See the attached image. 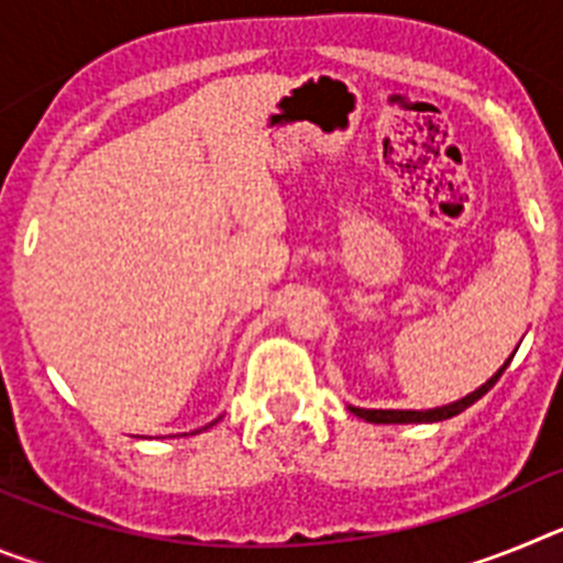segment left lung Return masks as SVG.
Returning <instances> with one entry per match:
<instances>
[{"mask_svg": "<svg viewBox=\"0 0 563 563\" xmlns=\"http://www.w3.org/2000/svg\"><path fill=\"white\" fill-rule=\"evenodd\" d=\"M514 361V357H507V363ZM507 363L501 366L499 372H496L494 377L487 383H482L479 389L471 391L467 397H462V400L456 402H449V406H440V409H426V411H400V409H355V406H350L352 415H357L361 420L366 422H440V420H449V417H456L460 411H465L467 406H474L479 397H485L487 391L494 389L496 380L501 377V372L507 369Z\"/></svg>", "mask_w": 563, "mask_h": 563, "instance_id": "left-lung-1", "label": "left lung"}]
</instances>
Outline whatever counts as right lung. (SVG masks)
Returning <instances> with one entry per match:
<instances>
[{
  "mask_svg": "<svg viewBox=\"0 0 563 563\" xmlns=\"http://www.w3.org/2000/svg\"><path fill=\"white\" fill-rule=\"evenodd\" d=\"M211 426H213V422H211ZM206 429H208V426H206Z\"/></svg>",
  "mask_w": 563,
  "mask_h": 563,
  "instance_id": "add662e5",
  "label": "right lung"
}]
</instances>
